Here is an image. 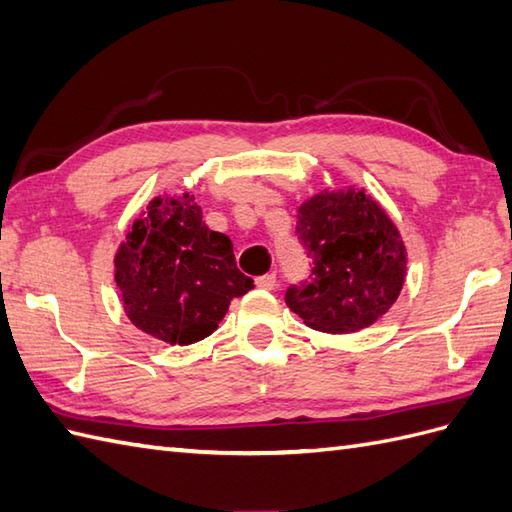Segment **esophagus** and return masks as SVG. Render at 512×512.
Masks as SVG:
<instances>
[{"mask_svg": "<svg viewBox=\"0 0 512 512\" xmlns=\"http://www.w3.org/2000/svg\"><path fill=\"white\" fill-rule=\"evenodd\" d=\"M256 286H258V289H265V291L276 289V286H278V278H276V273H265V276L256 278Z\"/></svg>", "mask_w": 512, "mask_h": 512, "instance_id": "esophagus-1", "label": "esophagus"}]
</instances>
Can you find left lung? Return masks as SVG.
<instances>
[{"label": "left lung", "mask_w": 512, "mask_h": 512, "mask_svg": "<svg viewBox=\"0 0 512 512\" xmlns=\"http://www.w3.org/2000/svg\"><path fill=\"white\" fill-rule=\"evenodd\" d=\"M308 280L286 289V306L308 328L347 334L378 321L400 295L406 249L395 223L365 191H323L297 210Z\"/></svg>", "instance_id": "left-lung-1"}]
</instances>
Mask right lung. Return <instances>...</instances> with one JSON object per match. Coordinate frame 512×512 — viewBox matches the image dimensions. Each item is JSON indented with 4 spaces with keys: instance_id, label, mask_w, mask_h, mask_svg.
<instances>
[{
    "instance_id": "add662e5",
    "label": "right lung",
    "mask_w": 512,
    "mask_h": 512,
    "mask_svg": "<svg viewBox=\"0 0 512 512\" xmlns=\"http://www.w3.org/2000/svg\"><path fill=\"white\" fill-rule=\"evenodd\" d=\"M115 280L134 326L171 345L206 339L232 299L254 289L232 241L206 226L189 193L149 202L115 256Z\"/></svg>"
}]
</instances>
